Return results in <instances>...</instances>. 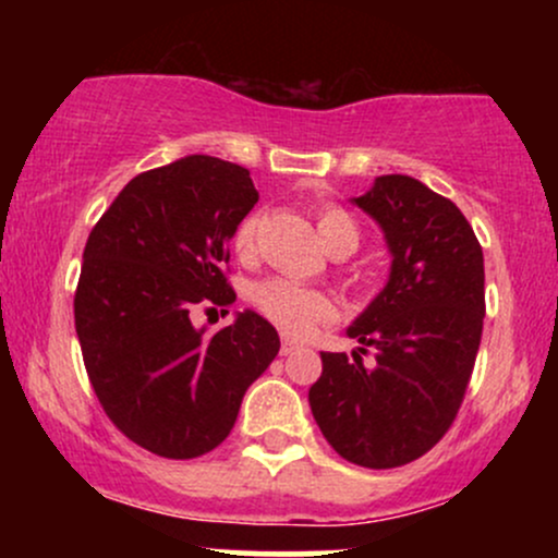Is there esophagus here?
I'll use <instances>...</instances> for the list:
<instances>
[{"label": "esophagus", "mask_w": 558, "mask_h": 558, "mask_svg": "<svg viewBox=\"0 0 558 558\" xmlns=\"http://www.w3.org/2000/svg\"><path fill=\"white\" fill-rule=\"evenodd\" d=\"M296 349H299L296 341H288V338H283V343H280V356L293 354V351H296Z\"/></svg>", "instance_id": "1"}]
</instances>
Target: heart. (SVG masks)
<instances>
[{
    "label": "heart",
    "instance_id": "1",
    "mask_svg": "<svg viewBox=\"0 0 558 558\" xmlns=\"http://www.w3.org/2000/svg\"><path fill=\"white\" fill-rule=\"evenodd\" d=\"M257 228L259 213L246 215L235 226L233 252L241 259H252L254 252H257ZM317 230L330 252L341 246H349L354 252L356 243H360V228H356L354 217L338 204H323L317 209ZM252 301L267 323H272L275 328L283 330L291 338L310 336L317 325L330 323L336 317V301L328 293L310 286H299L286 278L262 280V283L254 286Z\"/></svg>",
    "mask_w": 558,
    "mask_h": 558
}]
</instances>
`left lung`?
<instances>
[{
    "label": "left lung",
    "instance_id": "1",
    "mask_svg": "<svg viewBox=\"0 0 558 558\" xmlns=\"http://www.w3.org/2000/svg\"><path fill=\"white\" fill-rule=\"evenodd\" d=\"M354 202L380 222L393 265L349 328L354 360L323 351L310 407L345 462L393 470L430 451L462 407L483 336V246L451 198L409 175H380Z\"/></svg>",
    "mask_w": 558,
    "mask_h": 558
}]
</instances>
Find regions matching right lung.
<instances>
[{"label":"right lung","mask_w":558,"mask_h":558,"mask_svg":"<svg viewBox=\"0 0 558 558\" xmlns=\"http://www.w3.org/2000/svg\"><path fill=\"white\" fill-rule=\"evenodd\" d=\"M257 198L246 168L191 155L133 178L88 233L73 301L83 364L112 425L157 457L220 446L278 356L254 312L213 338L191 325L235 301L228 241Z\"/></svg>","instance_id":"obj_1"}]
</instances>
